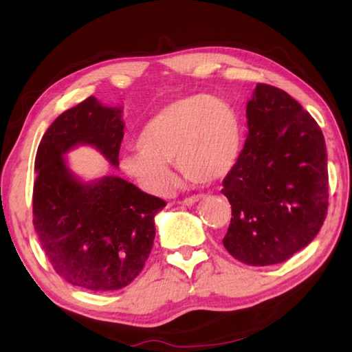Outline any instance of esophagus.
Instances as JSON below:
<instances>
[{"mask_svg": "<svg viewBox=\"0 0 352 352\" xmlns=\"http://www.w3.org/2000/svg\"><path fill=\"white\" fill-rule=\"evenodd\" d=\"M199 200H200L199 195H192V197H188V199H183V200H180V201H178V204H180V205L190 206V205H195V204H197Z\"/></svg>", "mask_w": 352, "mask_h": 352, "instance_id": "obj_1", "label": "esophagus"}]
</instances>
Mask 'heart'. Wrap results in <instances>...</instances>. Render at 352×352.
Segmentation results:
<instances>
[{
  "label": "heart",
  "mask_w": 352,
  "mask_h": 352,
  "mask_svg": "<svg viewBox=\"0 0 352 352\" xmlns=\"http://www.w3.org/2000/svg\"><path fill=\"white\" fill-rule=\"evenodd\" d=\"M239 118L225 100L194 94L164 105L144 124L138 146L122 155L119 168L147 192L166 194L175 183L169 163L186 180L212 184L230 174L239 158Z\"/></svg>",
  "instance_id": "heart-1"
}]
</instances>
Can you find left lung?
<instances>
[{
  "label": "left lung",
  "mask_w": 352,
  "mask_h": 352,
  "mask_svg": "<svg viewBox=\"0 0 352 352\" xmlns=\"http://www.w3.org/2000/svg\"><path fill=\"white\" fill-rule=\"evenodd\" d=\"M248 136L223 178L231 205L223 247L248 265L287 261L314 241L327 212V155L317 121L281 88L258 83Z\"/></svg>",
  "instance_id": "obj_1"
}]
</instances>
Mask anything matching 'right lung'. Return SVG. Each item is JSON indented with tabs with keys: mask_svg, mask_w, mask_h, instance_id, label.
<instances>
[{
	"mask_svg": "<svg viewBox=\"0 0 352 352\" xmlns=\"http://www.w3.org/2000/svg\"><path fill=\"white\" fill-rule=\"evenodd\" d=\"M122 138L121 110L90 96L51 124L35 157V233L57 275L87 290H118L140 275L153 245V217L166 206L119 177L82 183L68 170L63 153L77 144L94 146L118 166Z\"/></svg>",
	"mask_w": 352,
	"mask_h": 352,
	"instance_id": "1",
	"label": "right lung"
}]
</instances>
